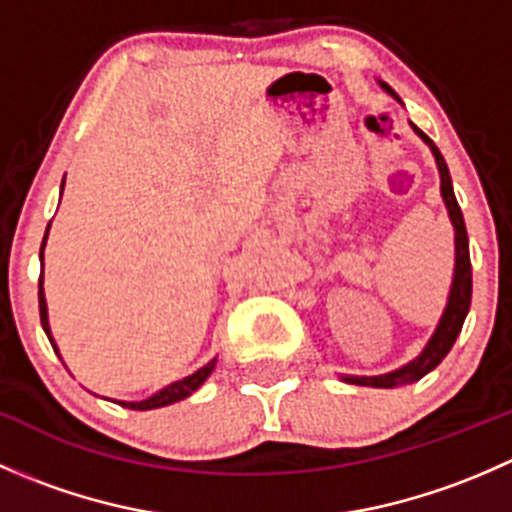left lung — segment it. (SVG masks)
I'll list each match as a JSON object with an SVG mask.
<instances>
[{
  "mask_svg": "<svg viewBox=\"0 0 512 512\" xmlns=\"http://www.w3.org/2000/svg\"><path fill=\"white\" fill-rule=\"evenodd\" d=\"M384 86L389 94L394 91ZM414 131L423 141L428 143V148L433 151L438 163V173H441V195L446 200L448 215H451V223L456 227V272H453V285H451V294H448V304L446 312H443L441 322H438L436 332H433L431 342L426 344L421 356L411 361V364L401 366V369L391 371V374H381V376H344V381L349 384H359V386H376V389H391V386H401V384H411V381L423 379L428 371L436 369L446 354L451 352L453 344H456L458 334H461L463 322H466V314L471 309V292H473V272H471V252H468V232H466V223H463V213L461 205H458L456 195H453V183H451V173H448V165L443 160L441 151L436 148V143L421 131V128L414 126Z\"/></svg>",
  "mask_w": 512,
  "mask_h": 512,
  "instance_id": "left-lung-1",
  "label": "left lung"
}]
</instances>
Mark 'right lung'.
<instances>
[{
    "label": "right lung",
    "mask_w": 512,
    "mask_h": 512,
    "mask_svg": "<svg viewBox=\"0 0 512 512\" xmlns=\"http://www.w3.org/2000/svg\"><path fill=\"white\" fill-rule=\"evenodd\" d=\"M61 188H64V185H61ZM46 232H49V230H46ZM44 242H46V235H44ZM44 242H41V252H39L41 260H44ZM39 314H41V327H44L46 337H49L51 347H54V352H56V344H54V339H51V334H49V317H46V299H44V287H41V277H39ZM213 369H215V359L208 361V364H205L203 369L195 371V374L185 376V379H180V381H175V384L160 389L158 394L151 396V399L136 401V404H131V401H118V404L126 406V409H133V411H148V409H160V406L175 404V401H180V399H185V396L193 394V391L198 389V386L203 384L205 379H208L210 371H213Z\"/></svg>",
    "instance_id": "right-lung-1"
}]
</instances>
